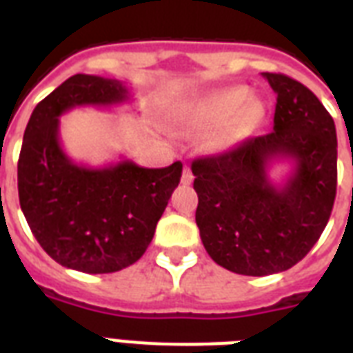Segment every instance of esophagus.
I'll list each match as a JSON object with an SVG mask.
<instances>
[{
	"instance_id": "1",
	"label": "esophagus",
	"mask_w": 353,
	"mask_h": 353,
	"mask_svg": "<svg viewBox=\"0 0 353 353\" xmlns=\"http://www.w3.org/2000/svg\"><path fill=\"white\" fill-rule=\"evenodd\" d=\"M181 183L183 185H190V183H192V172H190V168H188V166H185V168H183Z\"/></svg>"
}]
</instances>
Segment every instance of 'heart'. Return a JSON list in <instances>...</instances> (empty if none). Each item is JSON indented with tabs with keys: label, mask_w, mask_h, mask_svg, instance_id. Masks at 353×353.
Masks as SVG:
<instances>
[{
	"label": "heart",
	"mask_w": 353,
	"mask_h": 353,
	"mask_svg": "<svg viewBox=\"0 0 353 353\" xmlns=\"http://www.w3.org/2000/svg\"><path fill=\"white\" fill-rule=\"evenodd\" d=\"M262 113L256 97H249L245 88L232 85L209 91L179 102L172 110V124L181 132L212 130L207 146L212 152H227L238 144Z\"/></svg>",
	"instance_id": "b5f03b06"
}]
</instances>
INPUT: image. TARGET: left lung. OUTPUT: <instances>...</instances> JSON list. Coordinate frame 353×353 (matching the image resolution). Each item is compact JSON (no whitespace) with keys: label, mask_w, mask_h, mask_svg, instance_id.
<instances>
[{"label":"left lung","mask_w":353,"mask_h":353,"mask_svg":"<svg viewBox=\"0 0 353 353\" xmlns=\"http://www.w3.org/2000/svg\"><path fill=\"white\" fill-rule=\"evenodd\" d=\"M276 95L273 130L192 163L196 223L209 256L247 276L293 268L323 234L337 190L334 119L306 85L262 73ZM288 160L276 183L268 170Z\"/></svg>","instance_id":"left-lung-1"}]
</instances>
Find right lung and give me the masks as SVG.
<instances>
[{"mask_svg": "<svg viewBox=\"0 0 353 353\" xmlns=\"http://www.w3.org/2000/svg\"><path fill=\"white\" fill-rule=\"evenodd\" d=\"M124 82L74 74L34 108L18 161L19 205L41 249L82 273H115L143 256L174 188L179 161L143 168L122 157L104 166L74 163L60 143V117L73 108L130 101Z\"/></svg>", "mask_w": 353, "mask_h": 353, "instance_id": "add662e5", "label": "right lung"}]
</instances>
